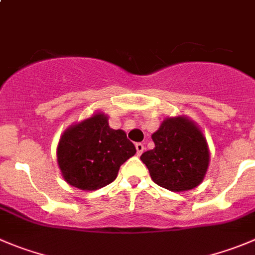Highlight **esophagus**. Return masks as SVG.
<instances>
[{
  "mask_svg": "<svg viewBox=\"0 0 255 255\" xmlns=\"http://www.w3.org/2000/svg\"><path fill=\"white\" fill-rule=\"evenodd\" d=\"M135 147H136V154L141 155V152L144 151V144H142V142H136V144H135Z\"/></svg>",
  "mask_w": 255,
  "mask_h": 255,
  "instance_id": "esophagus-1",
  "label": "esophagus"
}]
</instances>
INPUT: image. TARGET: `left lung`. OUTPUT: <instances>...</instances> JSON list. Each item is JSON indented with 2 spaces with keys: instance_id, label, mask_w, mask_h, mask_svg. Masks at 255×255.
I'll return each mask as SVG.
<instances>
[{
  "instance_id": "1",
  "label": "left lung",
  "mask_w": 255,
  "mask_h": 255,
  "mask_svg": "<svg viewBox=\"0 0 255 255\" xmlns=\"http://www.w3.org/2000/svg\"><path fill=\"white\" fill-rule=\"evenodd\" d=\"M155 147L140 156L152 181L171 191L190 190L202 183L209 165L207 140L185 118L166 119L152 134Z\"/></svg>"
}]
</instances>
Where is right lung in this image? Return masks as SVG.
<instances>
[{"label":"right lung","mask_w":255,"mask_h":255,"mask_svg":"<svg viewBox=\"0 0 255 255\" xmlns=\"http://www.w3.org/2000/svg\"><path fill=\"white\" fill-rule=\"evenodd\" d=\"M135 152L123 130L111 129L104 114H95L65 131L57 161L70 185L96 190L113 183L120 166Z\"/></svg>","instance_id":"obj_1"}]
</instances>
